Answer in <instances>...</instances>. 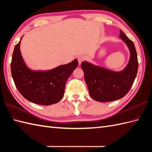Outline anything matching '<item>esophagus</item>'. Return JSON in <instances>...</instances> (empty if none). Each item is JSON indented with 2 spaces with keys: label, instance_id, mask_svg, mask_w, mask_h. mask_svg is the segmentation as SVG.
Here are the masks:
<instances>
[{
  "label": "esophagus",
  "instance_id": "esophagus-1",
  "mask_svg": "<svg viewBox=\"0 0 152 152\" xmlns=\"http://www.w3.org/2000/svg\"><path fill=\"white\" fill-rule=\"evenodd\" d=\"M84 60H85V57L84 56H80L78 57V61L79 64H81L82 62H83V61Z\"/></svg>",
  "mask_w": 152,
  "mask_h": 152
}]
</instances>
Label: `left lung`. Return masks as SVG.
<instances>
[{
  "label": "left lung",
  "mask_w": 152,
  "mask_h": 152,
  "mask_svg": "<svg viewBox=\"0 0 152 152\" xmlns=\"http://www.w3.org/2000/svg\"><path fill=\"white\" fill-rule=\"evenodd\" d=\"M119 37L130 51L129 61L124 70L115 72L86 61L81 64L89 95L99 102H110L124 97L131 88L136 78L138 63L134 44L121 30Z\"/></svg>",
  "instance_id": "1"
}]
</instances>
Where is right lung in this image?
<instances>
[{
	"label": "right lung",
	"mask_w": 152,
	"mask_h": 152,
	"mask_svg": "<svg viewBox=\"0 0 152 152\" xmlns=\"http://www.w3.org/2000/svg\"><path fill=\"white\" fill-rule=\"evenodd\" d=\"M21 38L14 48L11 62L12 76L16 88L25 99L35 104L51 105L60 101L68 78L78 65V60L50 70H32L21 56Z\"/></svg>",
	"instance_id": "add662e5"
}]
</instances>
